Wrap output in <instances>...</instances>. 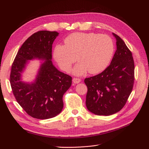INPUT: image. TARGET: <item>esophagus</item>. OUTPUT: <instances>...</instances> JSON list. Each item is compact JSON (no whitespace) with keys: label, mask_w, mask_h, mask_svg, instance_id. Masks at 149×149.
Listing matches in <instances>:
<instances>
[{"label":"esophagus","mask_w":149,"mask_h":149,"mask_svg":"<svg viewBox=\"0 0 149 149\" xmlns=\"http://www.w3.org/2000/svg\"><path fill=\"white\" fill-rule=\"evenodd\" d=\"M81 79L79 78H73V82L75 84H77V83H79L81 82Z\"/></svg>","instance_id":"1"}]
</instances>
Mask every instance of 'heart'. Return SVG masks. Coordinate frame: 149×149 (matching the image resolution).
Wrapping results in <instances>:
<instances>
[{
  "label": "heart",
  "instance_id": "b5f03b06",
  "mask_svg": "<svg viewBox=\"0 0 149 149\" xmlns=\"http://www.w3.org/2000/svg\"><path fill=\"white\" fill-rule=\"evenodd\" d=\"M64 42L65 45L55 46L53 56L65 72L70 71L77 58L79 63L73 70L76 75H83L87 71L91 74L100 73L109 65L114 52V42L107 35L74 33Z\"/></svg>",
  "mask_w": 149,
  "mask_h": 149
}]
</instances>
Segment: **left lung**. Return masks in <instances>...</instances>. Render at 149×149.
<instances>
[{"mask_svg": "<svg viewBox=\"0 0 149 149\" xmlns=\"http://www.w3.org/2000/svg\"><path fill=\"white\" fill-rule=\"evenodd\" d=\"M112 34L117 49L111 64L102 73L84 79L88 88L86 105L90 112L99 116H110L123 109L134 83L132 52L120 37Z\"/></svg>", "mask_w": 149, "mask_h": 149, "instance_id": "obj_1", "label": "left lung"}]
</instances>
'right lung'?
<instances>
[{"label":"right lung","instance_id":"obj_1","mask_svg":"<svg viewBox=\"0 0 149 149\" xmlns=\"http://www.w3.org/2000/svg\"><path fill=\"white\" fill-rule=\"evenodd\" d=\"M56 31H38L23 43L13 61L10 83L17 102L33 118L47 119L59 114L63 107V96L71 85V76L58 71L52 64V44ZM46 60L35 81L22 82L21 73L27 60Z\"/></svg>","mask_w":149,"mask_h":149}]
</instances>
